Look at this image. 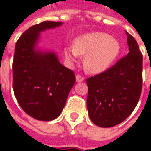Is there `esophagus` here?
<instances>
[{
    "label": "esophagus",
    "instance_id": "obj_1",
    "mask_svg": "<svg viewBox=\"0 0 151 151\" xmlns=\"http://www.w3.org/2000/svg\"><path fill=\"white\" fill-rule=\"evenodd\" d=\"M84 80V78L82 77L81 75H77L76 76V81L78 83H80V82H83Z\"/></svg>",
    "mask_w": 151,
    "mask_h": 151
}]
</instances>
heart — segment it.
I'll use <instances>...</instances> for the list:
<instances>
[{
    "label": "heart",
    "instance_id": "b5f03b06",
    "mask_svg": "<svg viewBox=\"0 0 151 151\" xmlns=\"http://www.w3.org/2000/svg\"><path fill=\"white\" fill-rule=\"evenodd\" d=\"M121 50L118 40L106 33L94 32L76 38L73 48H66L64 54L70 62L83 56V66L90 74H99L112 65Z\"/></svg>",
    "mask_w": 151,
    "mask_h": 151
}]
</instances>
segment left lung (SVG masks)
I'll return each instance as SVG.
<instances>
[{
  "mask_svg": "<svg viewBox=\"0 0 151 151\" xmlns=\"http://www.w3.org/2000/svg\"><path fill=\"white\" fill-rule=\"evenodd\" d=\"M126 33L128 55L111 68L86 81L89 118L102 128H111L124 121L140 97L143 56L134 38Z\"/></svg>",
  "mask_w": 151,
  "mask_h": 151,
  "instance_id": "obj_1",
  "label": "left lung"
}]
</instances>
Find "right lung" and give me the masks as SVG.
<instances>
[{"instance_id": "obj_1", "label": "right lung", "mask_w": 151, "mask_h": 151, "mask_svg": "<svg viewBox=\"0 0 151 151\" xmlns=\"http://www.w3.org/2000/svg\"><path fill=\"white\" fill-rule=\"evenodd\" d=\"M62 22L44 21L26 30L15 45L13 91L23 111L40 121L56 119L75 83L74 73L64 67L54 51L38 47L40 33Z\"/></svg>"}]
</instances>
